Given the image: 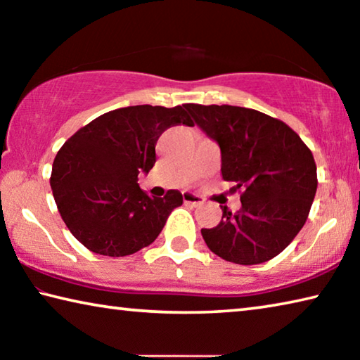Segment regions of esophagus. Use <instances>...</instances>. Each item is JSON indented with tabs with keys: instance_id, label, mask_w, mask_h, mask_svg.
<instances>
[{
	"instance_id": "34e87169",
	"label": "esophagus",
	"mask_w": 360,
	"mask_h": 360,
	"mask_svg": "<svg viewBox=\"0 0 360 360\" xmlns=\"http://www.w3.org/2000/svg\"><path fill=\"white\" fill-rule=\"evenodd\" d=\"M182 200H184V203L187 205H192V206H198L202 203V197L193 192H182Z\"/></svg>"
}]
</instances>
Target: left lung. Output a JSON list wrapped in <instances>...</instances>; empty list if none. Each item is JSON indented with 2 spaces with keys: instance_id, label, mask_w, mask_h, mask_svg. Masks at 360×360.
I'll list each match as a JSON object with an SVG mask.
<instances>
[{
  "instance_id": "8db88e82",
  "label": "left lung",
  "mask_w": 360,
  "mask_h": 360,
  "mask_svg": "<svg viewBox=\"0 0 360 360\" xmlns=\"http://www.w3.org/2000/svg\"><path fill=\"white\" fill-rule=\"evenodd\" d=\"M206 136L221 149V173L241 191V208H222L214 229H202L212 252L240 265L275 257L307 222L318 176L311 150L284 124L255 109L186 105Z\"/></svg>"
}]
</instances>
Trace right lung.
<instances>
[{"mask_svg":"<svg viewBox=\"0 0 360 360\" xmlns=\"http://www.w3.org/2000/svg\"><path fill=\"white\" fill-rule=\"evenodd\" d=\"M179 124L193 125L186 105L120 108L82 127L62 146L51 187L63 222L85 248L124 257L157 238L182 205V193L150 197L139 187L138 174L150 172L157 139Z\"/></svg>","mask_w":360,"mask_h":360,"instance_id":"right-lung-1","label":"right lung"}]
</instances>
